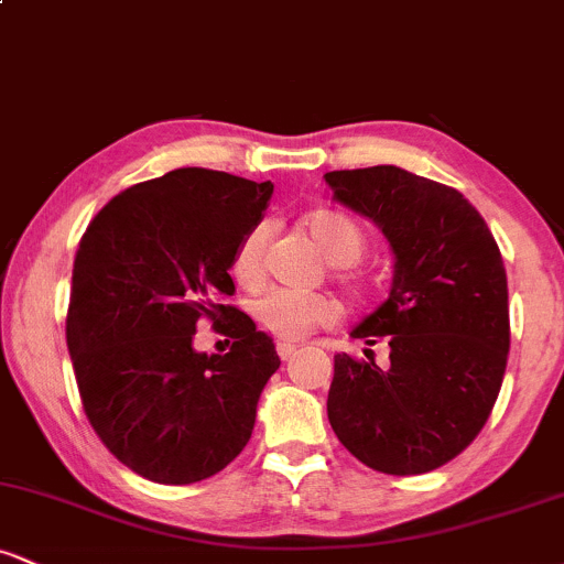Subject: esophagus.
Masks as SVG:
<instances>
[{
  "instance_id": "1",
  "label": "esophagus",
  "mask_w": 564,
  "mask_h": 564,
  "mask_svg": "<svg viewBox=\"0 0 564 564\" xmlns=\"http://www.w3.org/2000/svg\"><path fill=\"white\" fill-rule=\"evenodd\" d=\"M275 349H278V355H281V360H289L291 355L296 352V345L294 341H278Z\"/></svg>"
}]
</instances>
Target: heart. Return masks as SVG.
I'll list each match as a JSON object with an SVG mask.
<instances>
[{"mask_svg":"<svg viewBox=\"0 0 564 564\" xmlns=\"http://www.w3.org/2000/svg\"><path fill=\"white\" fill-rule=\"evenodd\" d=\"M304 230L310 232L318 249L334 264L341 268V278L355 283L349 273V264L360 260L366 251V232L352 217L339 209H318L304 217ZM270 225L257 223L243 232L230 260V273L236 283L246 289H257L264 278V257H268ZM254 318L268 328L270 334L283 339H302L310 332L323 326H334L339 321L341 307L328 294H296L286 289L264 291L260 300H254Z\"/></svg>","mask_w":564,"mask_h":564,"instance_id":"heart-1","label":"heart"}]
</instances>
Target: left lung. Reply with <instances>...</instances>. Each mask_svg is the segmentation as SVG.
<instances>
[{
  "mask_svg": "<svg viewBox=\"0 0 564 564\" xmlns=\"http://www.w3.org/2000/svg\"><path fill=\"white\" fill-rule=\"evenodd\" d=\"M339 204L371 219L394 251L390 296L349 332L390 345V364L334 355L328 422L384 475H424L480 435L509 355L501 251L456 187L400 166L326 172Z\"/></svg>",
  "mask_w": 564,
  "mask_h": 564,
  "instance_id": "1",
  "label": "left lung"
}]
</instances>
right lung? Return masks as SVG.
<instances>
[{
    "label": "right lung",
    "mask_w": 564,
    "mask_h": 564,
    "mask_svg": "<svg viewBox=\"0 0 564 564\" xmlns=\"http://www.w3.org/2000/svg\"><path fill=\"white\" fill-rule=\"evenodd\" d=\"M270 196V183L185 166L121 191L82 236L66 318L70 364L97 437L145 480H206L249 443L281 358L219 296L236 291L232 251ZM204 317L231 336L230 354L192 349Z\"/></svg>",
    "instance_id": "1"
}]
</instances>
